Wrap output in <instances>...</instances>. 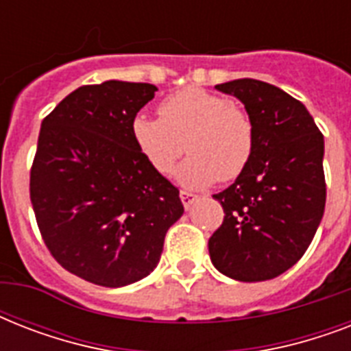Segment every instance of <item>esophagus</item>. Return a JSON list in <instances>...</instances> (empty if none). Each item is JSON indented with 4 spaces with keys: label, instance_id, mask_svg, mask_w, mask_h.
I'll return each mask as SVG.
<instances>
[{
    "label": "esophagus",
    "instance_id": "34e87169",
    "mask_svg": "<svg viewBox=\"0 0 351 351\" xmlns=\"http://www.w3.org/2000/svg\"><path fill=\"white\" fill-rule=\"evenodd\" d=\"M180 198H182V204H184V208L189 209L193 206V202L197 200V195H193L189 191H180Z\"/></svg>",
    "mask_w": 351,
    "mask_h": 351
}]
</instances>
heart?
<instances>
[{
  "label": "heart",
  "mask_w": 351,
  "mask_h": 351,
  "mask_svg": "<svg viewBox=\"0 0 351 351\" xmlns=\"http://www.w3.org/2000/svg\"><path fill=\"white\" fill-rule=\"evenodd\" d=\"M158 114H138L131 123L138 151L158 173H171L186 147L191 156L176 176L193 189L231 182L247 169L255 153V125L228 96L186 87L165 96Z\"/></svg>",
  "instance_id": "obj_1"
}]
</instances>
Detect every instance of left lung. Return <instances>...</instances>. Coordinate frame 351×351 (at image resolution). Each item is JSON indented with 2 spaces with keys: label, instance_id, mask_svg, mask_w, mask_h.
I'll return each instance as SVG.
<instances>
[{
  "label": "left lung",
  "instance_id": "8db88e82",
  "mask_svg": "<svg viewBox=\"0 0 351 351\" xmlns=\"http://www.w3.org/2000/svg\"><path fill=\"white\" fill-rule=\"evenodd\" d=\"M217 89L244 104L255 153L247 169L213 195L224 220L209 239V256L234 280H269L300 261L321 224L324 136L308 109L275 85L244 78Z\"/></svg>",
  "mask_w": 351,
  "mask_h": 351
}]
</instances>
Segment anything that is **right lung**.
<instances>
[{
	"label": "right lung",
	"instance_id": "1",
	"mask_svg": "<svg viewBox=\"0 0 351 351\" xmlns=\"http://www.w3.org/2000/svg\"><path fill=\"white\" fill-rule=\"evenodd\" d=\"M151 84L104 82L65 96L41 121L30 202L47 250L87 282L120 288L147 277L184 213L178 189L132 140Z\"/></svg>",
	"mask_w": 351,
	"mask_h": 351
}]
</instances>
